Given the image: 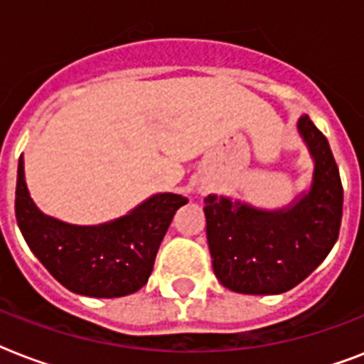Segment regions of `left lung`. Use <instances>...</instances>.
Wrapping results in <instances>:
<instances>
[{
    "label": "left lung",
    "instance_id": "8db88e82",
    "mask_svg": "<svg viewBox=\"0 0 364 364\" xmlns=\"http://www.w3.org/2000/svg\"><path fill=\"white\" fill-rule=\"evenodd\" d=\"M316 168L308 194L279 211L204 198L205 234L217 279L243 294L285 293L321 264L338 240L344 205L340 171L327 137L310 117L299 119Z\"/></svg>",
    "mask_w": 364,
    "mask_h": 364
}]
</instances>
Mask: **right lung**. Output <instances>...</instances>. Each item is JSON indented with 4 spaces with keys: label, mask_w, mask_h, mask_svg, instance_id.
I'll return each instance as SVG.
<instances>
[{
    "label": "right lung",
    "mask_w": 364,
    "mask_h": 364,
    "mask_svg": "<svg viewBox=\"0 0 364 364\" xmlns=\"http://www.w3.org/2000/svg\"><path fill=\"white\" fill-rule=\"evenodd\" d=\"M187 202L179 194H156L117 221L75 227L37 210L18 160L14 213L20 232L54 279L85 296L113 299L141 289L171 219Z\"/></svg>",
    "instance_id": "add662e5"
}]
</instances>
